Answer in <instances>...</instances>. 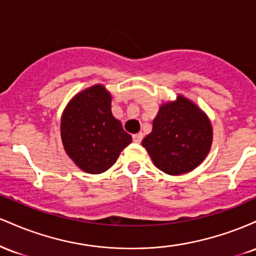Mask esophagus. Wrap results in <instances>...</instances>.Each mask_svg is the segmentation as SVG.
<instances>
[{
  "label": "esophagus",
  "instance_id": "1",
  "mask_svg": "<svg viewBox=\"0 0 256 256\" xmlns=\"http://www.w3.org/2000/svg\"><path fill=\"white\" fill-rule=\"evenodd\" d=\"M132 140H134V143H140L143 140V134L142 132H140V134H134V136H132Z\"/></svg>",
  "mask_w": 256,
  "mask_h": 256
}]
</instances>
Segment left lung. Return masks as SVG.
<instances>
[{
  "mask_svg": "<svg viewBox=\"0 0 256 256\" xmlns=\"http://www.w3.org/2000/svg\"><path fill=\"white\" fill-rule=\"evenodd\" d=\"M213 131L210 119L194 102L177 96L161 104L152 131L142 140L152 162L171 176L196 168L210 150Z\"/></svg>",
  "mask_w": 256,
  "mask_h": 256,
  "instance_id": "left-lung-1",
  "label": "left lung"
}]
</instances>
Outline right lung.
I'll return each instance as SVG.
<instances>
[{"instance_id": "obj_1", "label": "right lung", "mask_w": 256, "mask_h": 256, "mask_svg": "<svg viewBox=\"0 0 256 256\" xmlns=\"http://www.w3.org/2000/svg\"><path fill=\"white\" fill-rule=\"evenodd\" d=\"M112 96L102 85L73 98L61 118V140L67 155L84 172L98 174L116 164L132 142L110 110Z\"/></svg>"}]
</instances>
